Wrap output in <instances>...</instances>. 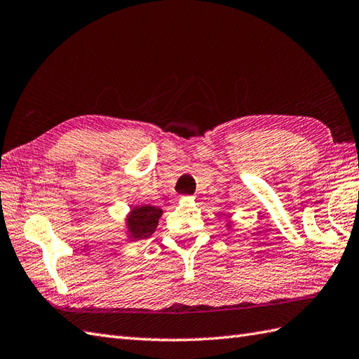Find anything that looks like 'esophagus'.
Returning a JSON list of instances; mask_svg holds the SVG:
<instances>
[{
    "label": "esophagus",
    "mask_w": 359,
    "mask_h": 359,
    "mask_svg": "<svg viewBox=\"0 0 359 359\" xmlns=\"http://www.w3.org/2000/svg\"><path fill=\"white\" fill-rule=\"evenodd\" d=\"M182 198H188V197H182Z\"/></svg>",
    "instance_id": "obj_1"
}]
</instances>
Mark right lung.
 Here are the masks:
<instances>
[{
  "label": "right lung",
  "mask_w": 359,
  "mask_h": 359,
  "mask_svg": "<svg viewBox=\"0 0 359 359\" xmlns=\"http://www.w3.org/2000/svg\"><path fill=\"white\" fill-rule=\"evenodd\" d=\"M162 217V210L151 205L136 206L127 219L128 231L131 232L133 238H147L151 236L159 219Z\"/></svg>",
  "instance_id": "right-lung-1"
}]
</instances>
